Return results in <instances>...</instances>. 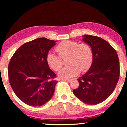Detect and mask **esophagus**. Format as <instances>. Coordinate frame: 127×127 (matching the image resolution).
Masks as SVG:
<instances>
[{
    "instance_id": "esophagus-1",
    "label": "esophagus",
    "mask_w": 127,
    "mask_h": 127,
    "mask_svg": "<svg viewBox=\"0 0 127 127\" xmlns=\"http://www.w3.org/2000/svg\"><path fill=\"white\" fill-rule=\"evenodd\" d=\"M64 81H66L68 82H70V81H71V79H63Z\"/></svg>"
}]
</instances>
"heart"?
<instances>
[{"mask_svg":"<svg viewBox=\"0 0 127 127\" xmlns=\"http://www.w3.org/2000/svg\"><path fill=\"white\" fill-rule=\"evenodd\" d=\"M58 54L56 55L49 53L46 55V62L54 71H58L63 66V60L66 58L65 66L59 72V77L62 79H69L78 75L80 71L84 72L89 69L92 62V49L86 43L65 40L60 42L55 47Z\"/></svg>","mask_w":127,"mask_h":127,"instance_id":"1","label":"heart"}]
</instances>
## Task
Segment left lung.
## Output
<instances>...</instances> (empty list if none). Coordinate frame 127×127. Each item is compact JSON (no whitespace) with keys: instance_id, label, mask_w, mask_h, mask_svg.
Masks as SVG:
<instances>
[{"instance_id":"8db88e82","label":"left lung","mask_w":127,"mask_h":127,"mask_svg":"<svg viewBox=\"0 0 127 127\" xmlns=\"http://www.w3.org/2000/svg\"><path fill=\"white\" fill-rule=\"evenodd\" d=\"M83 37L92 49L93 61L89 71L77 79L79 86L73 92L85 104L96 105L114 90L120 76L119 61L117 51L106 40L95 36Z\"/></svg>"}]
</instances>
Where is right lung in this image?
<instances>
[{"instance_id":"add662e5","label":"right lung","mask_w":127,"mask_h":127,"mask_svg":"<svg viewBox=\"0 0 127 127\" xmlns=\"http://www.w3.org/2000/svg\"><path fill=\"white\" fill-rule=\"evenodd\" d=\"M55 42L36 38L21 46L10 59L8 69L10 85L26 104L40 106L52 97L58 81L46 58Z\"/></svg>"}]
</instances>
